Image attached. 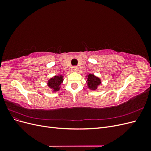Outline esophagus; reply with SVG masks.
<instances>
[{"label":"esophagus","mask_w":151,"mask_h":151,"mask_svg":"<svg viewBox=\"0 0 151 151\" xmlns=\"http://www.w3.org/2000/svg\"><path fill=\"white\" fill-rule=\"evenodd\" d=\"M73 70L75 71V72L78 71V67H77V66H74V67H73Z\"/></svg>","instance_id":"34e87169"}]
</instances>
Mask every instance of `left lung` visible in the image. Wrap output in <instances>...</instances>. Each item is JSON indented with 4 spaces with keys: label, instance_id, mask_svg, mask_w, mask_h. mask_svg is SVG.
I'll list each match as a JSON object with an SVG mask.
<instances>
[{
    "label": "left lung",
    "instance_id": "8db88e82",
    "mask_svg": "<svg viewBox=\"0 0 151 151\" xmlns=\"http://www.w3.org/2000/svg\"><path fill=\"white\" fill-rule=\"evenodd\" d=\"M87 85H88V88L90 90L96 91L98 89V87L101 84V80L98 77L96 76L93 74H90L87 75Z\"/></svg>",
    "mask_w": 151,
    "mask_h": 151
}]
</instances>
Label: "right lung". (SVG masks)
Wrapping results in <instances>:
<instances>
[{
    "instance_id": "add662e5",
    "label": "right lung",
    "mask_w": 151,
    "mask_h": 151,
    "mask_svg": "<svg viewBox=\"0 0 151 151\" xmlns=\"http://www.w3.org/2000/svg\"><path fill=\"white\" fill-rule=\"evenodd\" d=\"M63 81V76L62 75H56L51 77L47 83L48 88L52 89L53 93L60 91L62 83Z\"/></svg>"
}]
</instances>
